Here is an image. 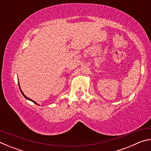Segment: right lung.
<instances>
[{"mask_svg":"<svg viewBox=\"0 0 151 151\" xmlns=\"http://www.w3.org/2000/svg\"><path fill=\"white\" fill-rule=\"evenodd\" d=\"M19 88H20V92H21V93H22V95H23V96H24V98H25V99H27V100H29V101H32V102H33V103H35V104H38V105H39V104H38V103H36V102H35V101H32V99H29V98H28V97H27V96H25V95H24V94L23 93V92H22V91H21V89H20V85H19Z\"/></svg>","mask_w":151,"mask_h":151,"instance_id":"obj_1","label":"right lung"}]
</instances>
